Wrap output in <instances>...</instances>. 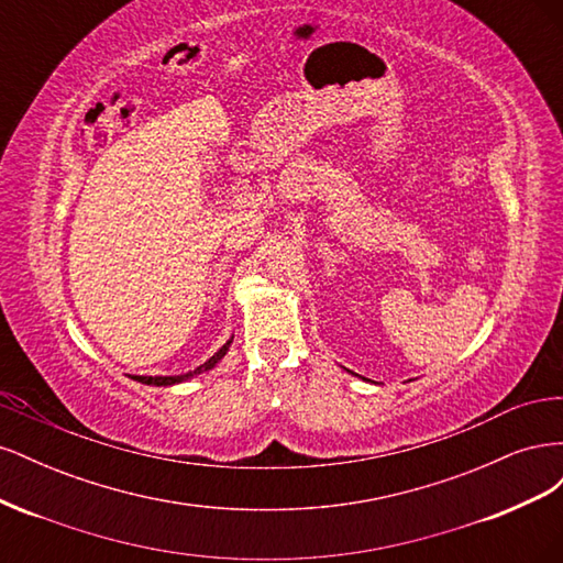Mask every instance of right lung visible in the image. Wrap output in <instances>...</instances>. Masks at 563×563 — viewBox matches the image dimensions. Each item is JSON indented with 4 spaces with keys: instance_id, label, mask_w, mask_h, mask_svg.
I'll return each mask as SVG.
<instances>
[{
    "instance_id": "obj_1",
    "label": "right lung",
    "mask_w": 563,
    "mask_h": 563,
    "mask_svg": "<svg viewBox=\"0 0 563 563\" xmlns=\"http://www.w3.org/2000/svg\"><path fill=\"white\" fill-rule=\"evenodd\" d=\"M230 343H232V340H228V343L223 345V347H220L213 356H211V360L209 362H203L197 371H190V373H185V376H155V378H152V376H133V380H139V383H145V385H157V387H166V385H176V383H183V380H187V378H192V376H197V373H201V371H209V368H213L220 360H223V356H225V352H228V347H230Z\"/></svg>"
}]
</instances>
